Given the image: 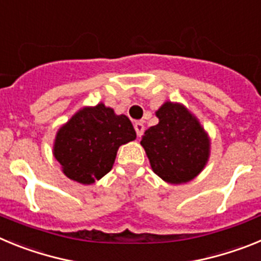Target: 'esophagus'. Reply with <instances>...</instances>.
I'll use <instances>...</instances> for the list:
<instances>
[{
  "label": "esophagus",
  "instance_id": "esophagus-1",
  "mask_svg": "<svg viewBox=\"0 0 261 261\" xmlns=\"http://www.w3.org/2000/svg\"><path fill=\"white\" fill-rule=\"evenodd\" d=\"M135 129H136V133H137V137H141L144 135V130H145V126L141 121H136L135 123Z\"/></svg>",
  "mask_w": 261,
  "mask_h": 261
}]
</instances>
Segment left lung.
<instances>
[{
  "label": "left lung",
  "instance_id": "left-lung-1",
  "mask_svg": "<svg viewBox=\"0 0 261 261\" xmlns=\"http://www.w3.org/2000/svg\"><path fill=\"white\" fill-rule=\"evenodd\" d=\"M155 115L159 123L147 129L141 140L153 171L167 183L192 180L208 161V136L180 105L165 103Z\"/></svg>",
  "mask_w": 261,
  "mask_h": 261
}]
</instances>
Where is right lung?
<instances>
[{
	"label": "right lung",
	"instance_id": "obj_1",
	"mask_svg": "<svg viewBox=\"0 0 261 261\" xmlns=\"http://www.w3.org/2000/svg\"><path fill=\"white\" fill-rule=\"evenodd\" d=\"M135 138L130 120L100 103L78 111L60 128L53 154L69 179L91 184L111 171L120 145Z\"/></svg>",
	"mask_w": 261,
	"mask_h": 261
}]
</instances>
